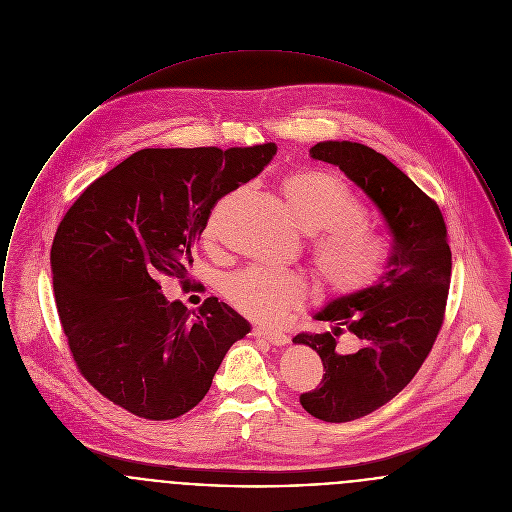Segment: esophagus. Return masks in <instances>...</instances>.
I'll return each mask as SVG.
<instances>
[{
    "label": "esophagus",
    "mask_w": 512,
    "mask_h": 512,
    "mask_svg": "<svg viewBox=\"0 0 512 512\" xmlns=\"http://www.w3.org/2000/svg\"><path fill=\"white\" fill-rule=\"evenodd\" d=\"M256 338L260 340H266L272 345H287L289 343V336L281 334V332H273V330H264V328H254L252 332Z\"/></svg>",
    "instance_id": "1"
}]
</instances>
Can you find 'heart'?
<instances>
[{"mask_svg":"<svg viewBox=\"0 0 512 512\" xmlns=\"http://www.w3.org/2000/svg\"><path fill=\"white\" fill-rule=\"evenodd\" d=\"M279 194L301 231L319 233L312 260L330 295L349 297L378 283L390 262V246L367 229V207L341 178L330 172H293L283 178ZM213 235L215 225L209 223L205 239ZM223 293L250 320L273 324L303 305L307 283L297 273L250 268L229 277Z\"/></svg>","mask_w":512,"mask_h":512,"instance_id":"heart-1","label":"heart"}]
</instances>
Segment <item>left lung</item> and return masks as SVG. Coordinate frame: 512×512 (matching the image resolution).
I'll list each match as a JSON object with an SVG mask.
<instances>
[{
    "label": "left lung",
    "instance_id": "8db88e82",
    "mask_svg": "<svg viewBox=\"0 0 512 512\" xmlns=\"http://www.w3.org/2000/svg\"><path fill=\"white\" fill-rule=\"evenodd\" d=\"M310 157L340 167L376 205L392 237L390 262L371 289L330 301L316 320L332 332L299 334L324 365L320 388L301 394L310 415L345 423L369 415L402 392L421 369L443 326L452 254L439 205L375 149L355 141H320ZM349 329L362 343L343 354Z\"/></svg>",
    "mask_w": 512,
    "mask_h": 512
}]
</instances>
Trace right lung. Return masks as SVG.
I'll use <instances>...</instances> for the list:
<instances>
[{
	"label": "right lung",
	"instance_id": "add662e5",
	"mask_svg": "<svg viewBox=\"0 0 512 512\" xmlns=\"http://www.w3.org/2000/svg\"><path fill=\"white\" fill-rule=\"evenodd\" d=\"M275 143L141 149L97 178L64 215L50 264L58 314L79 373L137 417L165 421L204 400L250 324L215 297L196 312L169 303L215 204L264 171Z\"/></svg>",
	"mask_w": 512,
	"mask_h": 512
}]
</instances>
